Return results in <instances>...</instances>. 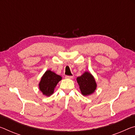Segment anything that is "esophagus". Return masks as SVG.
Here are the masks:
<instances>
[{
	"label": "esophagus",
	"instance_id": "34e87169",
	"mask_svg": "<svg viewBox=\"0 0 135 135\" xmlns=\"http://www.w3.org/2000/svg\"><path fill=\"white\" fill-rule=\"evenodd\" d=\"M65 77H66V78H67V79H73V76H66Z\"/></svg>",
	"mask_w": 135,
	"mask_h": 135
}]
</instances>
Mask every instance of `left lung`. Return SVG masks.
<instances>
[{"mask_svg": "<svg viewBox=\"0 0 135 135\" xmlns=\"http://www.w3.org/2000/svg\"><path fill=\"white\" fill-rule=\"evenodd\" d=\"M77 81L82 95L84 96L92 94L97 88L94 77L88 72H85L81 76L77 77Z\"/></svg>", "mask_w": 135, "mask_h": 135, "instance_id": "left-lung-1", "label": "left lung"}]
</instances>
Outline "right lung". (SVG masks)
Listing matches in <instances>:
<instances>
[{"label": "right lung", "mask_w": 135, "mask_h": 135, "mask_svg": "<svg viewBox=\"0 0 135 135\" xmlns=\"http://www.w3.org/2000/svg\"><path fill=\"white\" fill-rule=\"evenodd\" d=\"M62 79V77L55 73L47 70L45 72L41 79L39 83V88L43 95H51L54 93V89L57 83Z\"/></svg>", "instance_id": "add662e5"}]
</instances>
